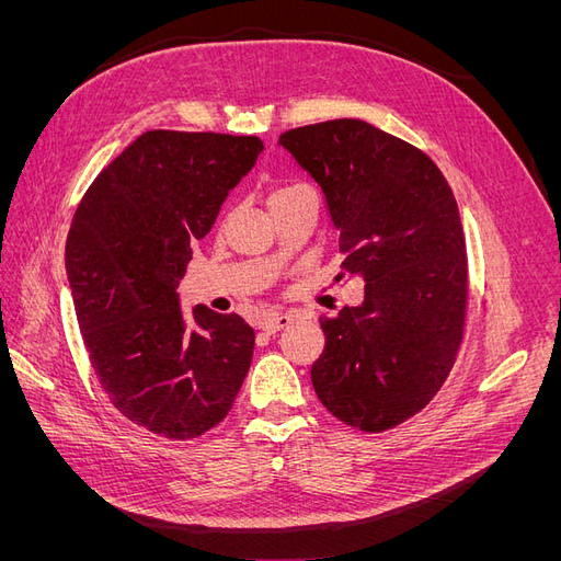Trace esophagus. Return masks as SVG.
I'll return each instance as SVG.
<instances>
[{"label": "esophagus", "instance_id": "34e87169", "mask_svg": "<svg viewBox=\"0 0 561 561\" xmlns=\"http://www.w3.org/2000/svg\"><path fill=\"white\" fill-rule=\"evenodd\" d=\"M290 322H293V316H290V313H274V316L262 318V330L268 332V334H274V332H278V330L290 325Z\"/></svg>", "mask_w": 561, "mask_h": 561}]
</instances>
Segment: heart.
Wrapping results in <instances>:
<instances>
[{"instance_id": "1", "label": "heart", "mask_w": 561, "mask_h": 561, "mask_svg": "<svg viewBox=\"0 0 561 561\" xmlns=\"http://www.w3.org/2000/svg\"><path fill=\"white\" fill-rule=\"evenodd\" d=\"M304 190H307V186H301V184H280V186H276L274 192H271L268 203H271V201H276V198H283V196H293V194L304 192Z\"/></svg>"}]
</instances>
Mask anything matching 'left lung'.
Segmentation results:
<instances>
[{
    "label": "left lung",
    "mask_w": 561,
    "mask_h": 561,
    "mask_svg": "<svg viewBox=\"0 0 561 561\" xmlns=\"http://www.w3.org/2000/svg\"><path fill=\"white\" fill-rule=\"evenodd\" d=\"M278 142L328 198L339 278H365L360 307L320 318L316 393L351 428H396L437 396L463 342L468 254L451 186L419 147L360 118L285 130Z\"/></svg>",
    "instance_id": "1"
}]
</instances>
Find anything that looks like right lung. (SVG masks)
<instances>
[{"mask_svg":"<svg viewBox=\"0 0 561 561\" xmlns=\"http://www.w3.org/2000/svg\"><path fill=\"white\" fill-rule=\"evenodd\" d=\"M257 135L147 130L91 182L65 243L77 322L118 414L165 439L215 428L250 369L254 330L194 309L175 287L229 190L257 161Z\"/></svg>","mask_w":561,"mask_h":561,"instance_id":"obj_1","label":"right lung"}]
</instances>
